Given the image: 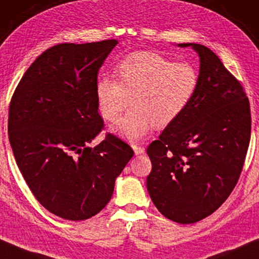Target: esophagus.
I'll return each mask as SVG.
<instances>
[{"instance_id":"1","label":"esophagus","mask_w":259,"mask_h":259,"mask_svg":"<svg viewBox=\"0 0 259 259\" xmlns=\"http://www.w3.org/2000/svg\"><path fill=\"white\" fill-rule=\"evenodd\" d=\"M133 149L135 151V154H142V153H144V151H145V149L143 148V146H140L137 144H133Z\"/></svg>"}]
</instances>
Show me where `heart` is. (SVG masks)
I'll return each instance as SVG.
<instances>
[{"instance_id":"b5f03b06","label":"heart","mask_w":259,"mask_h":259,"mask_svg":"<svg viewBox=\"0 0 259 259\" xmlns=\"http://www.w3.org/2000/svg\"><path fill=\"white\" fill-rule=\"evenodd\" d=\"M116 78L96 80L95 98L101 116L114 121L131 102V109L111 126L118 136L137 142L156 125L175 122L194 98L199 71L191 63H175L159 53L141 51L125 56L115 67Z\"/></svg>"}]
</instances>
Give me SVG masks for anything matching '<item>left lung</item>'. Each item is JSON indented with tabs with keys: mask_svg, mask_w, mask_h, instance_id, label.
Masks as SVG:
<instances>
[{
	"mask_svg": "<svg viewBox=\"0 0 259 259\" xmlns=\"http://www.w3.org/2000/svg\"><path fill=\"white\" fill-rule=\"evenodd\" d=\"M200 57L199 87L180 116L148 146L152 169L146 187L157 209L190 225L213 214L240 179L251 114L245 92L219 57L206 46Z\"/></svg>",
	"mask_w": 259,
	"mask_h": 259,
	"instance_id": "1",
	"label": "left lung"
}]
</instances>
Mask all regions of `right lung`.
Masks as SVG:
<instances>
[{"label": "right lung", "instance_id": "obj_1", "mask_svg": "<svg viewBox=\"0 0 259 259\" xmlns=\"http://www.w3.org/2000/svg\"><path fill=\"white\" fill-rule=\"evenodd\" d=\"M117 43L52 46L11 98L8 133L17 166L41 206L61 219L81 221L102 210L134 156L111 134L88 145L105 125L95 98L99 69Z\"/></svg>", "mask_w": 259, "mask_h": 259}]
</instances>
